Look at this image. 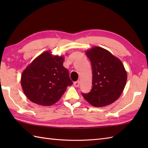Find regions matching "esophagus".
Wrapping results in <instances>:
<instances>
[{"instance_id":"34e87169","label":"esophagus","mask_w":148,"mask_h":148,"mask_svg":"<svg viewBox=\"0 0 148 148\" xmlns=\"http://www.w3.org/2000/svg\"><path fill=\"white\" fill-rule=\"evenodd\" d=\"M79 84H80V81H76V82L74 83V86H76V87H78V86H79Z\"/></svg>"}]
</instances>
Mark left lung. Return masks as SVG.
I'll use <instances>...</instances> for the list:
<instances>
[{
	"label": "left lung",
	"mask_w": 148,
	"mask_h": 148,
	"mask_svg": "<svg viewBox=\"0 0 148 148\" xmlns=\"http://www.w3.org/2000/svg\"><path fill=\"white\" fill-rule=\"evenodd\" d=\"M92 67L93 87L84 99L95 107L111 104L119 99L126 85L127 74L118 58L99 46L86 51Z\"/></svg>",
	"instance_id": "obj_1"
}]
</instances>
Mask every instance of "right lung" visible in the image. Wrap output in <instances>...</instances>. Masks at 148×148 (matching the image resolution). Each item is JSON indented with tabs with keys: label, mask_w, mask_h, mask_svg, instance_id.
I'll return each instance as SVG.
<instances>
[{
	"label": "right lung",
	"mask_w": 148,
	"mask_h": 148,
	"mask_svg": "<svg viewBox=\"0 0 148 148\" xmlns=\"http://www.w3.org/2000/svg\"><path fill=\"white\" fill-rule=\"evenodd\" d=\"M64 57L53 55L51 51L42 53L23 71L21 85L31 102L49 106L58 102L72 81L69 71L63 66Z\"/></svg>",
	"instance_id": "1"
}]
</instances>
